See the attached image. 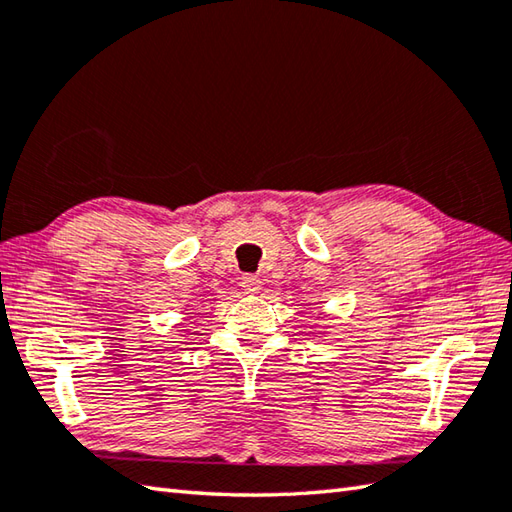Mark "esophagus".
<instances>
[{"label":"esophagus","instance_id":"34e87169","mask_svg":"<svg viewBox=\"0 0 512 512\" xmlns=\"http://www.w3.org/2000/svg\"><path fill=\"white\" fill-rule=\"evenodd\" d=\"M239 286H242L246 295H255V293H259V288H262V279H259L257 275H244Z\"/></svg>","mask_w":512,"mask_h":512}]
</instances>
